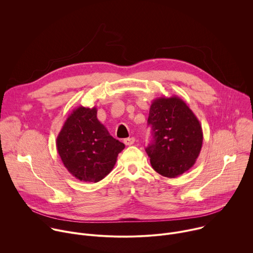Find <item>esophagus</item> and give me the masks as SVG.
I'll list each match as a JSON object with an SVG mask.
<instances>
[{
    "label": "esophagus",
    "instance_id": "obj_1",
    "mask_svg": "<svg viewBox=\"0 0 253 253\" xmlns=\"http://www.w3.org/2000/svg\"><path fill=\"white\" fill-rule=\"evenodd\" d=\"M134 141H135L134 137H127V138L125 139L124 142H125V144H126V146H131V145L134 144Z\"/></svg>",
    "mask_w": 253,
    "mask_h": 253
}]
</instances>
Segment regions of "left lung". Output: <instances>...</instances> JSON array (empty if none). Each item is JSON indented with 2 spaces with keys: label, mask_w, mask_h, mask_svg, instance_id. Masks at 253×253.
Instances as JSON below:
<instances>
[{
  "label": "left lung",
  "mask_w": 253,
  "mask_h": 253,
  "mask_svg": "<svg viewBox=\"0 0 253 253\" xmlns=\"http://www.w3.org/2000/svg\"><path fill=\"white\" fill-rule=\"evenodd\" d=\"M148 124L152 143L146 149L153 169L167 178H176L193 167L199 157L203 131L199 120L179 96L153 100Z\"/></svg>",
  "instance_id": "left-lung-1"
}]
</instances>
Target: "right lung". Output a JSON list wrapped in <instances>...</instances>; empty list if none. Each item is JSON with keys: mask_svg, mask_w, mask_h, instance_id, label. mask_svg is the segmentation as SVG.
<instances>
[{"mask_svg": "<svg viewBox=\"0 0 253 253\" xmlns=\"http://www.w3.org/2000/svg\"><path fill=\"white\" fill-rule=\"evenodd\" d=\"M97 108H74L56 139V148L68 172L83 182H99L117 163L125 145L112 137L97 120Z\"/></svg>", "mask_w": 253, "mask_h": 253, "instance_id": "obj_1", "label": "right lung"}]
</instances>
